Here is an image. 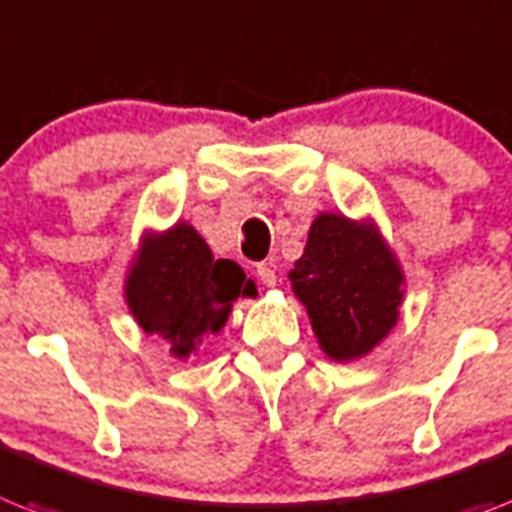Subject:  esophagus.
<instances>
[{"label": "esophagus", "instance_id": "esophagus-1", "mask_svg": "<svg viewBox=\"0 0 512 512\" xmlns=\"http://www.w3.org/2000/svg\"><path fill=\"white\" fill-rule=\"evenodd\" d=\"M256 274H259V280L264 282L266 287L277 285V272H274L272 261H261V264H256Z\"/></svg>", "mask_w": 512, "mask_h": 512}]
</instances>
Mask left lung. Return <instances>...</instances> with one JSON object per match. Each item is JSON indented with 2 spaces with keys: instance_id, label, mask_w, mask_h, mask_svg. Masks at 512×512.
Segmentation results:
<instances>
[{
  "instance_id": "8db88e82",
  "label": "left lung",
  "mask_w": 512,
  "mask_h": 512,
  "mask_svg": "<svg viewBox=\"0 0 512 512\" xmlns=\"http://www.w3.org/2000/svg\"><path fill=\"white\" fill-rule=\"evenodd\" d=\"M287 277L332 361L369 356L398 324L403 266L371 219L322 211Z\"/></svg>"
}]
</instances>
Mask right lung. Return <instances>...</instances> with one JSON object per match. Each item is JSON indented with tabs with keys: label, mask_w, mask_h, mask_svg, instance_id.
Returning <instances> with one entry per match:
<instances>
[{
	"label": "right lung",
	"mask_w": 512,
	"mask_h": 512,
	"mask_svg": "<svg viewBox=\"0 0 512 512\" xmlns=\"http://www.w3.org/2000/svg\"><path fill=\"white\" fill-rule=\"evenodd\" d=\"M256 295V285L230 259H214L188 222L146 232L125 280V301L146 335L170 342L177 361H188L227 324L232 303Z\"/></svg>",
	"instance_id": "1"
}]
</instances>
